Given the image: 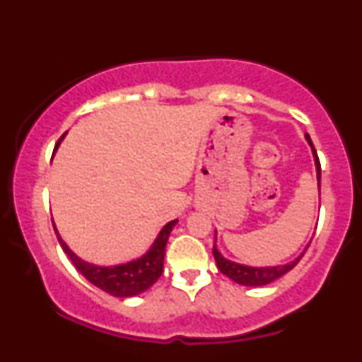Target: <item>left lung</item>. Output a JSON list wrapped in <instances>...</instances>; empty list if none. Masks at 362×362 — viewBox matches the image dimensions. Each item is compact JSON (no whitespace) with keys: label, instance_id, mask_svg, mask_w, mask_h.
<instances>
[{"label":"left lung","instance_id":"8db88e82","mask_svg":"<svg viewBox=\"0 0 362 362\" xmlns=\"http://www.w3.org/2000/svg\"><path fill=\"white\" fill-rule=\"evenodd\" d=\"M305 139H307L308 144H310L312 152H313L315 166H317L318 189H320V179H321L320 161H318L317 152H315L313 144H312V141H310V137H308V134H305ZM215 242H216V235H215ZM308 245H310V242H308L307 247H308ZM307 247L304 248V252H302L294 261L286 262V264H284V266H269V267L245 266V264H239V262H234V261H231V259H226L225 256H223V255L218 252V248H216V244H214L212 253H214V256H215L216 267H218V271H220L221 274H225L226 277H229L233 281H235V284L244 285V286H262V285H267V284H271V281L280 279L281 275H285L286 272H290L291 269L300 261L302 256H304Z\"/></svg>","mask_w":362,"mask_h":362}]
</instances>
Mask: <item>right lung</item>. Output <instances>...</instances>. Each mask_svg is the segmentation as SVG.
I'll use <instances>...</instances> for the list:
<instances>
[{"label": "right lung", "mask_w": 362, "mask_h": 362, "mask_svg": "<svg viewBox=\"0 0 362 362\" xmlns=\"http://www.w3.org/2000/svg\"><path fill=\"white\" fill-rule=\"evenodd\" d=\"M63 137L64 136L58 139L55 150L62 144ZM177 221L179 220H173L169 221L168 225H164L160 234L156 235L152 247H150L142 256H139V258L117 266H96L91 264V262L83 261L82 258H78V256L66 245V242L62 239V235L58 234L55 225L54 228L63 252L68 255L72 264L76 266L77 271L81 272L90 284L101 288L103 291L115 296V298H131V296H137L147 291L148 288L161 277L164 255H166V244L169 234L177 225ZM52 223H54V220H52Z\"/></svg>", "instance_id": "obj_1"}]
</instances>
